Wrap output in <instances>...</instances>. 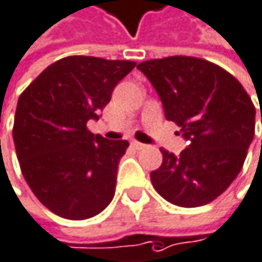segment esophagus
<instances>
[{
	"mask_svg": "<svg viewBox=\"0 0 262 262\" xmlns=\"http://www.w3.org/2000/svg\"><path fill=\"white\" fill-rule=\"evenodd\" d=\"M130 145L135 148V150H144L147 145L142 144V142H138V141H130Z\"/></svg>",
	"mask_w": 262,
	"mask_h": 262,
	"instance_id": "esophagus-1",
	"label": "esophagus"
}]
</instances>
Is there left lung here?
<instances>
[{
	"mask_svg": "<svg viewBox=\"0 0 262 262\" xmlns=\"http://www.w3.org/2000/svg\"><path fill=\"white\" fill-rule=\"evenodd\" d=\"M138 69L155 86L166 120L189 141L179 156L160 150L163 162L150 174L157 193L179 207L216 200L242 171L255 135L249 94L222 67L195 57L144 61Z\"/></svg>",
	"mask_w": 262,
	"mask_h": 262,
	"instance_id": "8db88e82",
	"label": "left lung"
}]
</instances>
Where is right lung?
<instances>
[{
  "mask_svg": "<svg viewBox=\"0 0 262 262\" xmlns=\"http://www.w3.org/2000/svg\"><path fill=\"white\" fill-rule=\"evenodd\" d=\"M136 62L66 57L46 67L17 100L13 141L37 200L51 211L83 221L103 211L115 193L118 162L129 142L86 129L111 102Z\"/></svg>",
  "mask_w": 262,
  "mask_h": 262,
  "instance_id": "add662e5",
  "label": "right lung"
}]
</instances>
